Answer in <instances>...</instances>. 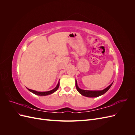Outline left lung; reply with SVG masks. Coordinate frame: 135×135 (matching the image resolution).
<instances>
[{
	"label": "left lung",
	"mask_w": 135,
	"mask_h": 135,
	"mask_svg": "<svg viewBox=\"0 0 135 135\" xmlns=\"http://www.w3.org/2000/svg\"><path fill=\"white\" fill-rule=\"evenodd\" d=\"M112 84L113 83L110 84L107 88L104 89V90H102V91H87V90H83V89H80L78 87V86L76 80L75 81V86H76L77 91H78L81 95H82L83 96H84L88 97H99L101 95H103V94H104L109 90V88L111 87Z\"/></svg>",
	"instance_id": "left-lung-1"
}]
</instances>
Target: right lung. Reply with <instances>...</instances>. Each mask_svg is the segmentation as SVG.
I'll return each mask as SVG.
<instances>
[{"instance_id":"1","label":"right lung","mask_w":135,"mask_h":135,"mask_svg":"<svg viewBox=\"0 0 135 135\" xmlns=\"http://www.w3.org/2000/svg\"><path fill=\"white\" fill-rule=\"evenodd\" d=\"M59 85H60V82L59 81V83H58L57 85V86L54 89H52V90L50 91H47V92H38V91H36L34 90H32V89H28V88H27V89L28 91L31 92L32 93L35 94V95H37L39 96H46V95H50V94H52L54 92H55V91H56L58 89V88L59 87Z\"/></svg>"}]
</instances>
